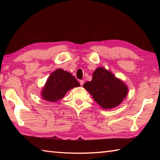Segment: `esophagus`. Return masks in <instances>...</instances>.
<instances>
[{"instance_id": "34e87169", "label": "esophagus", "mask_w": 160, "mask_h": 160, "mask_svg": "<svg viewBox=\"0 0 160 160\" xmlns=\"http://www.w3.org/2000/svg\"><path fill=\"white\" fill-rule=\"evenodd\" d=\"M84 82H85V81H84L83 80H80V85H81V86H82V85H83V84H84Z\"/></svg>"}]
</instances>
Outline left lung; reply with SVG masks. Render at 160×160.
Here are the masks:
<instances>
[{"instance_id": "left-lung-1", "label": "left lung", "mask_w": 160, "mask_h": 160, "mask_svg": "<svg viewBox=\"0 0 160 160\" xmlns=\"http://www.w3.org/2000/svg\"><path fill=\"white\" fill-rule=\"evenodd\" d=\"M83 88L92 94L94 101L103 109L117 107L128 93L125 84L103 68L95 70L92 80L84 84Z\"/></svg>"}]
</instances>
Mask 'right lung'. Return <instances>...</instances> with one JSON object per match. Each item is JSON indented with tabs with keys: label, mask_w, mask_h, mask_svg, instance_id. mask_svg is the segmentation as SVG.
I'll list each match as a JSON object with an SVG mask.
<instances>
[{
	"label": "right lung",
	"mask_w": 160,
	"mask_h": 160,
	"mask_svg": "<svg viewBox=\"0 0 160 160\" xmlns=\"http://www.w3.org/2000/svg\"><path fill=\"white\" fill-rule=\"evenodd\" d=\"M79 86L76 78L70 72L57 69L48 78L42 91V96L47 101L56 102L63 98L70 89Z\"/></svg>",
	"instance_id": "add662e5"
}]
</instances>
